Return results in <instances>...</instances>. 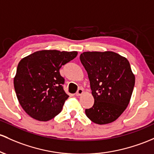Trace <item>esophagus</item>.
<instances>
[{
	"label": "esophagus",
	"instance_id": "34e87169",
	"mask_svg": "<svg viewBox=\"0 0 154 154\" xmlns=\"http://www.w3.org/2000/svg\"><path fill=\"white\" fill-rule=\"evenodd\" d=\"M82 94H83V90H82V88H79L78 90H77V93H76V96H81Z\"/></svg>",
	"mask_w": 154,
	"mask_h": 154
}]
</instances>
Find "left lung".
Segmentation results:
<instances>
[{"instance_id": "8db88e82", "label": "left lung", "mask_w": 154, "mask_h": 154, "mask_svg": "<svg viewBox=\"0 0 154 154\" xmlns=\"http://www.w3.org/2000/svg\"><path fill=\"white\" fill-rule=\"evenodd\" d=\"M94 98L87 117L97 124L116 121L129 104L135 77L126 58L114 52H85L80 56Z\"/></svg>"}]
</instances>
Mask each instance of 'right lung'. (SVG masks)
I'll return each instance as SVG.
<instances>
[{
    "instance_id": "right-lung-1",
    "label": "right lung",
    "mask_w": 154,
    "mask_h": 154,
    "mask_svg": "<svg viewBox=\"0 0 154 154\" xmlns=\"http://www.w3.org/2000/svg\"><path fill=\"white\" fill-rule=\"evenodd\" d=\"M77 55L76 51L41 50L20 60L14 86L20 105L28 116L47 121L61 112L69 96L59 70Z\"/></svg>"
}]
</instances>
